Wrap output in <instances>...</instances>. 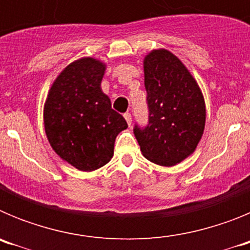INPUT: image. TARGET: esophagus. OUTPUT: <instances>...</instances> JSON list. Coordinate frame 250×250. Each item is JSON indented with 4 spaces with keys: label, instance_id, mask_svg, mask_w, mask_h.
I'll use <instances>...</instances> for the list:
<instances>
[{
    "label": "esophagus",
    "instance_id": "esophagus-1",
    "mask_svg": "<svg viewBox=\"0 0 250 250\" xmlns=\"http://www.w3.org/2000/svg\"><path fill=\"white\" fill-rule=\"evenodd\" d=\"M124 118H125V120H126L127 125H129V126H131V123H132L131 114H130V112H125V114H124Z\"/></svg>",
    "mask_w": 250,
    "mask_h": 250
}]
</instances>
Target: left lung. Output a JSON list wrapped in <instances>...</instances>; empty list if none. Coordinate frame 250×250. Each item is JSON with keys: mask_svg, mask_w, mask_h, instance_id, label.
<instances>
[{"mask_svg": "<svg viewBox=\"0 0 250 250\" xmlns=\"http://www.w3.org/2000/svg\"><path fill=\"white\" fill-rule=\"evenodd\" d=\"M149 123L134 135L147 160L173 167L193 154L205 126V103L195 79L170 51L152 50L144 60Z\"/></svg>", "mask_w": 250, "mask_h": 250, "instance_id": "8db88e82", "label": "left lung"}]
</instances>
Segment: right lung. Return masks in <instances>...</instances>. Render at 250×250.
Masks as SVG:
<instances>
[{
  "label": "right lung",
  "instance_id": "add662e5",
  "mask_svg": "<svg viewBox=\"0 0 250 250\" xmlns=\"http://www.w3.org/2000/svg\"><path fill=\"white\" fill-rule=\"evenodd\" d=\"M105 65L92 57L70 63L51 86L43 109L48 143L57 155L81 171L104 167L115 139L127 127L101 90Z\"/></svg>",
  "mask_w": 250,
  "mask_h": 250
}]
</instances>
